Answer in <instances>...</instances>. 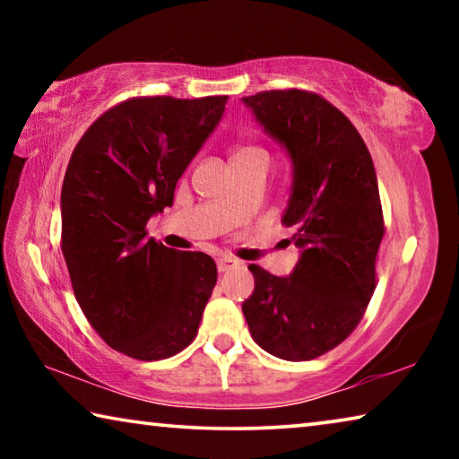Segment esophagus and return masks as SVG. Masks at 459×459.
Segmentation results:
<instances>
[{"mask_svg": "<svg viewBox=\"0 0 459 459\" xmlns=\"http://www.w3.org/2000/svg\"><path fill=\"white\" fill-rule=\"evenodd\" d=\"M216 265H219V271L221 273H227V271H230V269H235L237 265H238V261L237 259H232V257H229V255H222V257L216 261Z\"/></svg>", "mask_w": 459, "mask_h": 459, "instance_id": "34e87169", "label": "esophagus"}]
</instances>
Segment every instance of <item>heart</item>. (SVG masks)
Listing matches in <instances>:
<instances>
[{
  "instance_id": "obj_1",
  "label": "heart",
  "mask_w": 459,
  "mask_h": 459,
  "mask_svg": "<svg viewBox=\"0 0 459 459\" xmlns=\"http://www.w3.org/2000/svg\"><path fill=\"white\" fill-rule=\"evenodd\" d=\"M238 155H245V158H248V155H251V158H267V152L263 150V147L248 145V147H240L235 158H238Z\"/></svg>"
}]
</instances>
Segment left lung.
Segmentation results:
<instances>
[{
  "mask_svg": "<svg viewBox=\"0 0 459 459\" xmlns=\"http://www.w3.org/2000/svg\"><path fill=\"white\" fill-rule=\"evenodd\" d=\"M243 103L290 153L281 222L301 251L290 277L248 265L255 291L243 314L263 351L312 360L351 336L375 293L385 235L375 164L351 119L316 92L263 91Z\"/></svg>",
  "mask_w": 459,
  "mask_h": 459,
  "instance_id": "left-lung-1",
  "label": "left lung"
}]
</instances>
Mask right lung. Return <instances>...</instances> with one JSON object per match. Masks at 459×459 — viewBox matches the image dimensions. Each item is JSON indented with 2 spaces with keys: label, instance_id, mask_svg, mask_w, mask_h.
<instances>
[{
  "label": "right lung",
  "instance_id": "1",
  "mask_svg": "<svg viewBox=\"0 0 459 459\" xmlns=\"http://www.w3.org/2000/svg\"><path fill=\"white\" fill-rule=\"evenodd\" d=\"M227 95L134 97L76 143L60 194L62 255L82 314L113 351L161 360L196 338L216 263L147 238L224 113Z\"/></svg>",
  "mask_w": 459,
  "mask_h": 459
}]
</instances>
